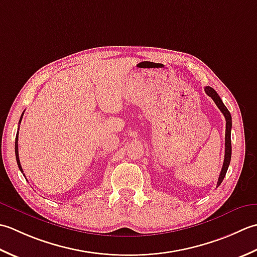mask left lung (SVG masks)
Masks as SVG:
<instances>
[{
    "label": "left lung",
    "mask_w": 257,
    "mask_h": 257,
    "mask_svg": "<svg viewBox=\"0 0 257 257\" xmlns=\"http://www.w3.org/2000/svg\"><path fill=\"white\" fill-rule=\"evenodd\" d=\"M205 93L209 97H212V99L217 105V107L221 109V112L225 116V119H226V130H225V156H224V163L222 166V171L221 174H219L218 177V182H217V187L221 185V183L223 182L225 175H226V172L228 169L229 162H231V156H232V144H231V130H232V116L231 113L228 112L227 107L224 105V103L222 102L221 97L218 96V94L215 92L214 88L211 86H206L205 88Z\"/></svg>",
    "instance_id": "1"
}]
</instances>
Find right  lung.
I'll return each instance as SVG.
<instances>
[{"label":"right lung","instance_id":"right-lung-1","mask_svg":"<svg viewBox=\"0 0 257 257\" xmlns=\"http://www.w3.org/2000/svg\"><path fill=\"white\" fill-rule=\"evenodd\" d=\"M23 114H24V113H23ZM23 114H22V115H21V118H20V123H21V121H22ZM18 141H19V131H18L17 138H15V158H17V162H18V165H19V169H20V171L23 173V170H22V166H21V163H20V159H19V145H18Z\"/></svg>","mask_w":257,"mask_h":257}]
</instances>
